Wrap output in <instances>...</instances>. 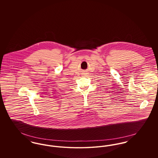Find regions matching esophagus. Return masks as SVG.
<instances>
[{
	"label": "esophagus",
	"mask_w": 158,
	"mask_h": 158,
	"mask_svg": "<svg viewBox=\"0 0 158 158\" xmlns=\"http://www.w3.org/2000/svg\"><path fill=\"white\" fill-rule=\"evenodd\" d=\"M85 74H86V73H85V72H84V73H83V75H85Z\"/></svg>",
	"instance_id": "1"
}]
</instances>
